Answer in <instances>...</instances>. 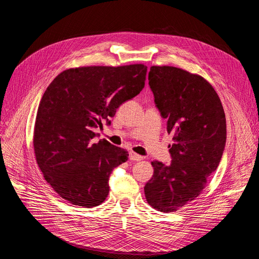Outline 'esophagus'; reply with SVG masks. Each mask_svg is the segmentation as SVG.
<instances>
[{
  "instance_id": "esophagus-1",
  "label": "esophagus",
  "mask_w": 259,
  "mask_h": 259,
  "mask_svg": "<svg viewBox=\"0 0 259 259\" xmlns=\"http://www.w3.org/2000/svg\"><path fill=\"white\" fill-rule=\"evenodd\" d=\"M130 159L132 161H142L143 160V156L135 153V152H130Z\"/></svg>"
}]
</instances>
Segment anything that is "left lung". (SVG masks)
I'll list each match as a JSON object with an SVG mask.
<instances>
[{
	"label": "left lung",
	"instance_id": "1",
	"mask_svg": "<svg viewBox=\"0 0 259 259\" xmlns=\"http://www.w3.org/2000/svg\"><path fill=\"white\" fill-rule=\"evenodd\" d=\"M148 80L174 143L168 146L170 164L151 162L154 171L145 195L153 208L167 213L199 197L218 167L226 145V116L217 93L201 75L152 66Z\"/></svg>",
	"mask_w": 259,
	"mask_h": 259
}]
</instances>
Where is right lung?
<instances>
[{
    "instance_id": "obj_1",
    "label": "right lung",
    "mask_w": 259,
    "mask_h": 259,
    "mask_svg": "<svg viewBox=\"0 0 259 259\" xmlns=\"http://www.w3.org/2000/svg\"><path fill=\"white\" fill-rule=\"evenodd\" d=\"M142 64L65 70L46 89L38 105L33 146L37 165L53 189L71 204L94 207L109 193L113 168L127 161L124 149L106 139L93 143L95 128L145 86Z\"/></svg>"
}]
</instances>
